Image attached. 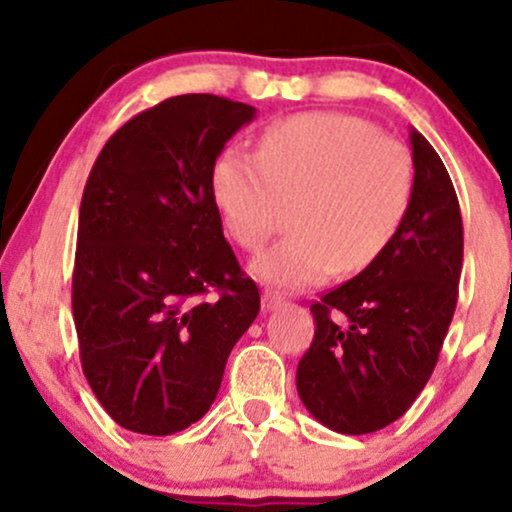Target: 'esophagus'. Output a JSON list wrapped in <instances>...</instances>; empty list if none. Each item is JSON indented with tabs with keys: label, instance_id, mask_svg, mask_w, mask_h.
Here are the masks:
<instances>
[{
	"label": "esophagus",
	"instance_id": "obj_1",
	"mask_svg": "<svg viewBox=\"0 0 512 512\" xmlns=\"http://www.w3.org/2000/svg\"><path fill=\"white\" fill-rule=\"evenodd\" d=\"M281 303H284V298H281L276 291H264L262 293V310H264V313H269V310H276Z\"/></svg>",
	"mask_w": 512,
	"mask_h": 512
}]
</instances>
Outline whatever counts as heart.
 I'll list each match as a JSON object with an SVG mask.
<instances>
[{
    "label": "heart",
    "instance_id": "heart-1",
    "mask_svg": "<svg viewBox=\"0 0 512 512\" xmlns=\"http://www.w3.org/2000/svg\"><path fill=\"white\" fill-rule=\"evenodd\" d=\"M211 192L226 231L252 252L279 228L284 202L296 199V231L257 257L252 272L305 289L383 255L409 214L414 166L402 144L358 117L305 113L267 127L257 154L223 151Z\"/></svg>",
    "mask_w": 512,
    "mask_h": 512
}]
</instances>
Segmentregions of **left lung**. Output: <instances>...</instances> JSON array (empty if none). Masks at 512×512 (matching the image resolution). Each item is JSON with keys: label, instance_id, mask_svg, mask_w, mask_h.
Masks as SVG:
<instances>
[{"label": "left lung", "instance_id": "1", "mask_svg": "<svg viewBox=\"0 0 512 512\" xmlns=\"http://www.w3.org/2000/svg\"><path fill=\"white\" fill-rule=\"evenodd\" d=\"M414 197L387 250L310 305L315 337L296 370L305 409L346 436L390 426L438 363L462 274V214L443 161L411 127Z\"/></svg>", "mask_w": 512, "mask_h": 512}]
</instances>
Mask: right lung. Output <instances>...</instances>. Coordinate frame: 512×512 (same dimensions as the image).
<instances>
[{
    "label": "right lung",
    "mask_w": 512,
    "mask_h": 512,
    "mask_svg": "<svg viewBox=\"0 0 512 512\" xmlns=\"http://www.w3.org/2000/svg\"><path fill=\"white\" fill-rule=\"evenodd\" d=\"M255 115L211 93L168 98L117 129L88 175L74 325L88 385L127 431L170 436L202 419L260 313L211 192L216 158Z\"/></svg>",
    "instance_id": "add662e5"
}]
</instances>
